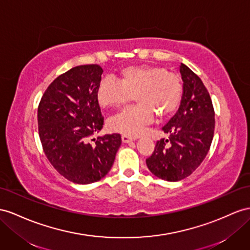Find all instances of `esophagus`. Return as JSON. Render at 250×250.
I'll return each mask as SVG.
<instances>
[{"label": "esophagus", "mask_w": 250, "mask_h": 250, "mask_svg": "<svg viewBox=\"0 0 250 250\" xmlns=\"http://www.w3.org/2000/svg\"><path fill=\"white\" fill-rule=\"evenodd\" d=\"M135 139H136L135 137H132V136H129V135H123V136H121V140H123V143H125V144L134 142V140H135Z\"/></svg>", "instance_id": "esophagus-1"}]
</instances>
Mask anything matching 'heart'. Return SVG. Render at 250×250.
<instances>
[{
    "instance_id": "obj_1",
    "label": "heart",
    "mask_w": 250,
    "mask_h": 250,
    "mask_svg": "<svg viewBox=\"0 0 250 250\" xmlns=\"http://www.w3.org/2000/svg\"><path fill=\"white\" fill-rule=\"evenodd\" d=\"M129 106L107 121L112 132L137 136L146 125L169 116L181 104L183 83L181 77L162 66H129L121 70V80L105 76L99 82L97 99L102 107H119L133 100Z\"/></svg>"
}]
</instances>
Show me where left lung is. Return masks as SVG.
I'll return each instance as SVG.
<instances>
[{"label":"left lung","mask_w":250,"mask_h":250,"mask_svg":"<svg viewBox=\"0 0 250 250\" xmlns=\"http://www.w3.org/2000/svg\"><path fill=\"white\" fill-rule=\"evenodd\" d=\"M183 96L180 107L163 131L168 139L158 140L153 154L146 159L158 178L177 182L189 176L202 164L214 133V110L200 77L181 64Z\"/></svg>","instance_id":"obj_1"}]
</instances>
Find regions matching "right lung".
I'll return each mask as SVG.
<instances>
[{"label":"right lung","instance_id":"1","mask_svg":"<svg viewBox=\"0 0 250 250\" xmlns=\"http://www.w3.org/2000/svg\"><path fill=\"white\" fill-rule=\"evenodd\" d=\"M102 73L97 64L70 68L50 83L38 107L44 153L53 167L75 184L104 177L121 145L119 134L92 139L104 125L97 99ZM91 140L95 143L91 144Z\"/></svg>","mask_w":250,"mask_h":250}]
</instances>
